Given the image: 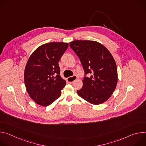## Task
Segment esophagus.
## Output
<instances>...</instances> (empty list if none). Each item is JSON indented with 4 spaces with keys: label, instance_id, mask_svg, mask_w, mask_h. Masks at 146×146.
Instances as JSON below:
<instances>
[{
    "label": "esophagus",
    "instance_id": "esophagus-1",
    "mask_svg": "<svg viewBox=\"0 0 146 146\" xmlns=\"http://www.w3.org/2000/svg\"><path fill=\"white\" fill-rule=\"evenodd\" d=\"M77 79V76H72V77H69L67 78V81L70 82V83H72L73 82L74 80H76Z\"/></svg>",
    "mask_w": 146,
    "mask_h": 146
}]
</instances>
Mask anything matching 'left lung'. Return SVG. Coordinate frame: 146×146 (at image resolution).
Masks as SVG:
<instances>
[{
	"label": "left lung",
	"mask_w": 146,
	"mask_h": 146,
	"mask_svg": "<svg viewBox=\"0 0 146 146\" xmlns=\"http://www.w3.org/2000/svg\"><path fill=\"white\" fill-rule=\"evenodd\" d=\"M70 47L79 58L85 74L82 87L77 90L80 97L92 105L108 100L118 81L115 60L108 50L99 42L92 40H74Z\"/></svg>",
	"instance_id": "left-lung-1"
}]
</instances>
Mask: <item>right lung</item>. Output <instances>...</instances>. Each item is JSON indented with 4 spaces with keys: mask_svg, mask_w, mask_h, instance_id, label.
<instances>
[{
    "mask_svg": "<svg viewBox=\"0 0 146 146\" xmlns=\"http://www.w3.org/2000/svg\"><path fill=\"white\" fill-rule=\"evenodd\" d=\"M69 46L68 43L51 42L38 47L29 58L24 82L30 97L38 105L48 106L61 95L66 81L60 76L58 62Z\"/></svg>",
    "mask_w": 146,
    "mask_h": 146,
    "instance_id": "right-lung-1",
    "label": "right lung"
}]
</instances>
